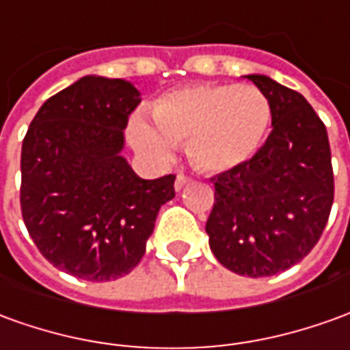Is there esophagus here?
<instances>
[{"label": "esophagus", "instance_id": "esophagus-1", "mask_svg": "<svg viewBox=\"0 0 350 350\" xmlns=\"http://www.w3.org/2000/svg\"><path fill=\"white\" fill-rule=\"evenodd\" d=\"M189 183H192V177L185 175V173H179V175H177V179H175V190H180L183 187H187Z\"/></svg>", "mask_w": 350, "mask_h": 350}]
</instances>
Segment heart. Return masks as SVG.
<instances>
[{"mask_svg":"<svg viewBox=\"0 0 350 350\" xmlns=\"http://www.w3.org/2000/svg\"><path fill=\"white\" fill-rule=\"evenodd\" d=\"M271 103L255 85L206 83L171 91L129 124L133 144L156 160H170L173 146L187 143L198 170H234L259 150L271 124Z\"/></svg>","mask_w":350,"mask_h":350,"instance_id":"heart-1","label":"heart"}]
</instances>
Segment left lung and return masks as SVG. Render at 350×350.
<instances>
[{"mask_svg": "<svg viewBox=\"0 0 350 350\" xmlns=\"http://www.w3.org/2000/svg\"><path fill=\"white\" fill-rule=\"evenodd\" d=\"M271 103L272 131L250 160L213 179L209 247L228 271L261 278L288 271L317 245L334 204L324 122L307 98L247 76Z\"/></svg>", "mask_w": 350, "mask_h": 350, "instance_id": "1", "label": "left lung"}]
</instances>
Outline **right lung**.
Masks as SVG:
<instances>
[{
	"label": "right lung",
	"instance_id": "1",
	"mask_svg": "<svg viewBox=\"0 0 350 350\" xmlns=\"http://www.w3.org/2000/svg\"><path fill=\"white\" fill-rule=\"evenodd\" d=\"M141 93L124 79L88 78L47 98L21 154V211L43 257L89 282L133 271L175 175L146 180L120 156Z\"/></svg>",
	"mask_w": 350,
	"mask_h": 350
}]
</instances>
